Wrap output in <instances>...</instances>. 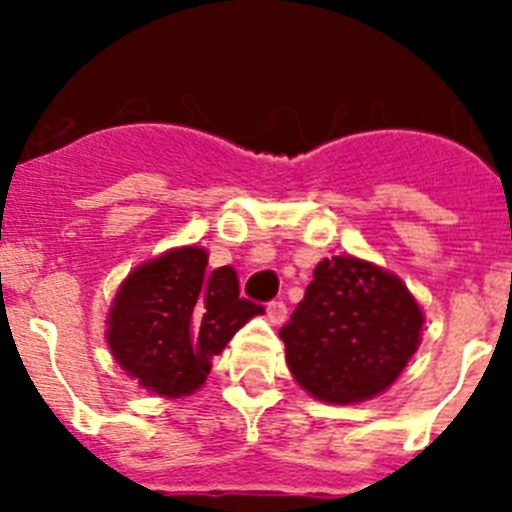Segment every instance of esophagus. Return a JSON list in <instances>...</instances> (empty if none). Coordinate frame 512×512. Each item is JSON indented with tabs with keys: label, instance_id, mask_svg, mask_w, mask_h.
Listing matches in <instances>:
<instances>
[{
	"label": "esophagus",
	"instance_id": "obj_1",
	"mask_svg": "<svg viewBox=\"0 0 512 512\" xmlns=\"http://www.w3.org/2000/svg\"><path fill=\"white\" fill-rule=\"evenodd\" d=\"M266 318H269V323L282 325L284 320H287V305H284L282 300H271L269 305H266Z\"/></svg>",
	"mask_w": 512,
	"mask_h": 512
}]
</instances>
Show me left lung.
<instances>
[{
    "instance_id": "left-lung-1",
    "label": "left lung",
    "mask_w": 512,
    "mask_h": 512,
    "mask_svg": "<svg viewBox=\"0 0 512 512\" xmlns=\"http://www.w3.org/2000/svg\"><path fill=\"white\" fill-rule=\"evenodd\" d=\"M423 312L408 287L354 256L323 259L279 336L302 390L325 402H361L400 377L418 351Z\"/></svg>"
}]
</instances>
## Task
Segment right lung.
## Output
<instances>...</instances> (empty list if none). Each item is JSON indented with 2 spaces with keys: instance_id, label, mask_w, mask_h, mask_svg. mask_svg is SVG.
Returning <instances> with one entry per match:
<instances>
[{
  "instance_id": "obj_1",
  "label": "right lung",
  "mask_w": 512,
  "mask_h": 512,
  "mask_svg": "<svg viewBox=\"0 0 512 512\" xmlns=\"http://www.w3.org/2000/svg\"><path fill=\"white\" fill-rule=\"evenodd\" d=\"M261 312V305L238 297L230 266L207 269L205 248H176L122 282L107 320V343L140 387L182 397L205 382L210 359L235 330Z\"/></svg>"
}]
</instances>
